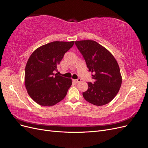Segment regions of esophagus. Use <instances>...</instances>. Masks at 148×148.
<instances>
[{"label": "esophagus", "mask_w": 148, "mask_h": 148, "mask_svg": "<svg viewBox=\"0 0 148 148\" xmlns=\"http://www.w3.org/2000/svg\"><path fill=\"white\" fill-rule=\"evenodd\" d=\"M74 81L75 82V83L77 84V83H79V82H80V81H81V80H80V79H75V80H74Z\"/></svg>", "instance_id": "34e87169"}]
</instances>
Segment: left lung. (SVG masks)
Returning a JSON list of instances; mask_svg holds the SVG:
<instances>
[{
    "label": "left lung",
    "mask_w": 148,
    "mask_h": 148,
    "mask_svg": "<svg viewBox=\"0 0 148 148\" xmlns=\"http://www.w3.org/2000/svg\"><path fill=\"white\" fill-rule=\"evenodd\" d=\"M85 60L95 84L88 82V89L83 92L84 99L92 104L101 106L112 101L122 84L118 62L111 52L93 40L75 41Z\"/></svg>",
    "instance_id": "obj_1"
}]
</instances>
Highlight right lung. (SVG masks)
Segmentation results:
<instances>
[{"instance_id":"add662e5","label":"right lung","mask_w":148,"mask_h":148,"mask_svg":"<svg viewBox=\"0 0 148 148\" xmlns=\"http://www.w3.org/2000/svg\"><path fill=\"white\" fill-rule=\"evenodd\" d=\"M74 41H53L37 48L30 56L25 69V86L38 104L50 107L62 101L72 85L71 79L54 74L64 53Z\"/></svg>"}]
</instances>
